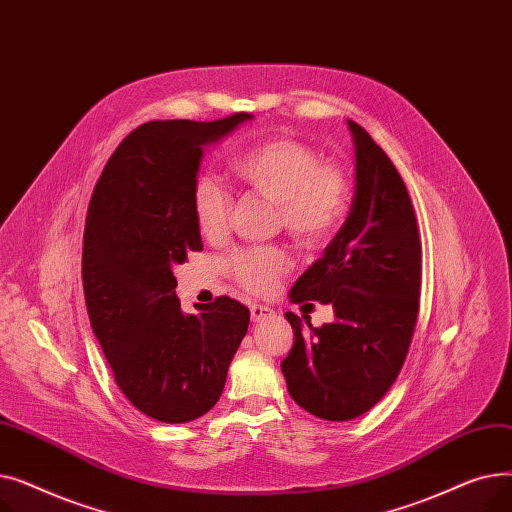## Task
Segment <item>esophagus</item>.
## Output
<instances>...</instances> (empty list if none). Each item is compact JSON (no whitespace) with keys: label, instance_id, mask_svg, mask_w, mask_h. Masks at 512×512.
<instances>
[{"label":"esophagus","instance_id":"esophagus-1","mask_svg":"<svg viewBox=\"0 0 512 512\" xmlns=\"http://www.w3.org/2000/svg\"><path fill=\"white\" fill-rule=\"evenodd\" d=\"M274 315L272 307H265V305H251V321H263V319H270Z\"/></svg>","mask_w":512,"mask_h":512}]
</instances>
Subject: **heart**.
Listing matches in <instances>:
<instances>
[{
    "label": "heart",
    "mask_w": 512,
    "mask_h": 512,
    "mask_svg": "<svg viewBox=\"0 0 512 512\" xmlns=\"http://www.w3.org/2000/svg\"><path fill=\"white\" fill-rule=\"evenodd\" d=\"M236 176L259 197L276 203L278 224L305 247L324 242L344 218L348 182L336 166L319 164L313 149L290 139L265 141L242 151L232 164ZM191 207L199 232L222 238L228 230L232 197L211 176L191 188ZM290 255L278 247L242 249L230 255V276L249 292H272L290 270Z\"/></svg>",
    "instance_id": "b5f03b06"
}]
</instances>
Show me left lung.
Returning <instances> with one entry per match:
<instances>
[{
  "mask_svg": "<svg viewBox=\"0 0 512 512\" xmlns=\"http://www.w3.org/2000/svg\"><path fill=\"white\" fill-rule=\"evenodd\" d=\"M355 145V197L348 218L288 292L292 303L324 301L334 321L286 311L294 344L282 361L288 394L307 413L348 421L394 384L413 338L421 242L407 186L369 132L348 120Z\"/></svg>",
  "mask_w": 512,
  "mask_h": 512,
  "instance_id": "1",
  "label": "left lung"
}]
</instances>
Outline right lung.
Listing matches in <instances>:
<instances>
[{"mask_svg":"<svg viewBox=\"0 0 512 512\" xmlns=\"http://www.w3.org/2000/svg\"><path fill=\"white\" fill-rule=\"evenodd\" d=\"M251 114L132 130L89 203L83 286L91 328L124 396L151 419L186 423L220 400L249 309L220 297L184 313L174 265L201 251L191 207L203 153Z\"/></svg>","mask_w":512,"mask_h":512,"instance_id":"add662e5","label":"right lung"}]
</instances>
